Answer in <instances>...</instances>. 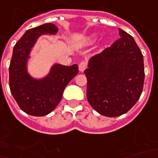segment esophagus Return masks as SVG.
Listing matches in <instances>:
<instances>
[{
    "label": "esophagus",
    "instance_id": "obj_1",
    "mask_svg": "<svg viewBox=\"0 0 158 158\" xmlns=\"http://www.w3.org/2000/svg\"><path fill=\"white\" fill-rule=\"evenodd\" d=\"M87 67V64H86V62H81V63H79V70L80 72H84Z\"/></svg>",
    "mask_w": 158,
    "mask_h": 158
}]
</instances>
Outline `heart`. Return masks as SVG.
<instances>
[{
	"mask_svg": "<svg viewBox=\"0 0 158 158\" xmlns=\"http://www.w3.org/2000/svg\"><path fill=\"white\" fill-rule=\"evenodd\" d=\"M90 39L91 40H94V39H95V36H94V37H91Z\"/></svg>",
	"mask_w": 158,
	"mask_h": 158,
	"instance_id": "heart-1",
	"label": "heart"
}]
</instances>
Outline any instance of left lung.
I'll return each mask as SVG.
<instances>
[{
    "instance_id": "left-lung-1",
    "label": "left lung",
    "mask_w": 158,
    "mask_h": 158,
    "mask_svg": "<svg viewBox=\"0 0 158 158\" xmlns=\"http://www.w3.org/2000/svg\"><path fill=\"white\" fill-rule=\"evenodd\" d=\"M120 38L92 57L85 70L87 99L100 115L115 117L127 113L141 96L144 84V63L133 38L119 29Z\"/></svg>"
}]
</instances>
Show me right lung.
Instances as JSON below:
<instances>
[{
	"label": "right lung",
	"mask_w": 158,
	"mask_h": 158,
	"mask_svg": "<svg viewBox=\"0 0 158 158\" xmlns=\"http://www.w3.org/2000/svg\"><path fill=\"white\" fill-rule=\"evenodd\" d=\"M58 27L45 23L26 31L13 48L9 67V85L22 110L33 116H43L57 107L65 87L79 72L78 65L53 64L48 73L34 78L28 72V61L37 39L42 35H55Z\"/></svg>",
	"instance_id": "obj_1"
}]
</instances>
